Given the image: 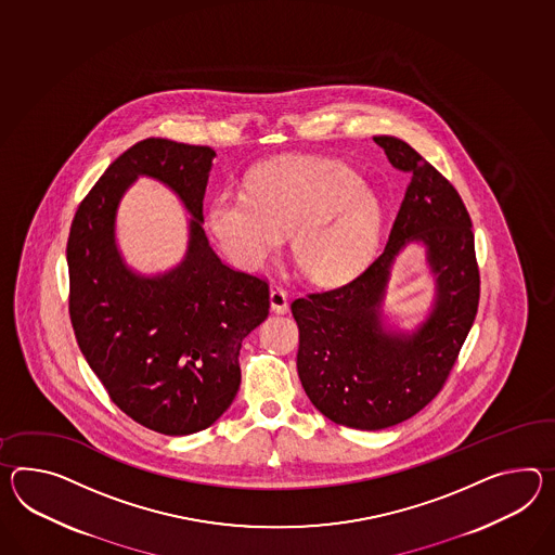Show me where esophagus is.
Returning a JSON list of instances; mask_svg holds the SVG:
<instances>
[{"label": "esophagus", "mask_w": 555, "mask_h": 555, "mask_svg": "<svg viewBox=\"0 0 555 555\" xmlns=\"http://www.w3.org/2000/svg\"><path fill=\"white\" fill-rule=\"evenodd\" d=\"M271 311L276 312V314L288 312V297H286L283 288H279V286L271 288Z\"/></svg>", "instance_id": "esophagus-1"}]
</instances>
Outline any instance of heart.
<instances>
[{"instance_id":"heart-1","label":"heart","mask_w":555,"mask_h":555,"mask_svg":"<svg viewBox=\"0 0 555 555\" xmlns=\"http://www.w3.org/2000/svg\"><path fill=\"white\" fill-rule=\"evenodd\" d=\"M377 192L349 164L291 158L260 164L244 190L220 189L206 204V229L243 269H260L283 248L321 286L349 283L377 253L383 230Z\"/></svg>"}]
</instances>
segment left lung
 <instances>
[{
    "instance_id": "8db88e82",
    "label": "left lung",
    "mask_w": 555,
    "mask_h": 555,
    "mask_svg": "<svg viewBox=\"0 0 555 555\" xmlns=\"http://www.w3.org/2000/svg\"><path fill=\"white\" fill-rule=\"evenodd\" d=\"M373 140L411 177L389 243L351 283L291 305L302 389L326 420L363 431L413 417L441 391L479 302L472 218L457 190L401 138ZM411 243L424 250L434 295L424 319L406 330L384 300L396 258Z\"/></svg>"
}]
</instances>
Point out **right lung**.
<instances>
[{
  "instance_id": "obj_1",
  "label": "right lung",
  "mask_w": 555,
  "mask_h": 555,
  "mask_svg": "<svg viewBox=\"0 0 555 555\" xmlns=\"http://www.w3.org/2000/svg\"><path fill=\"white\" fill-rule=\"evenodd\" d=\"M215 156L142 140L109 164L69 229V319L81 354L128 417L164 435L203 431L229 409L243 340L269 317V284L230 269L204 234ZM138 177L175 191L191 215L185 257L168 272H135L117 246V208Z\"/></svg>"
}]
</instances>
